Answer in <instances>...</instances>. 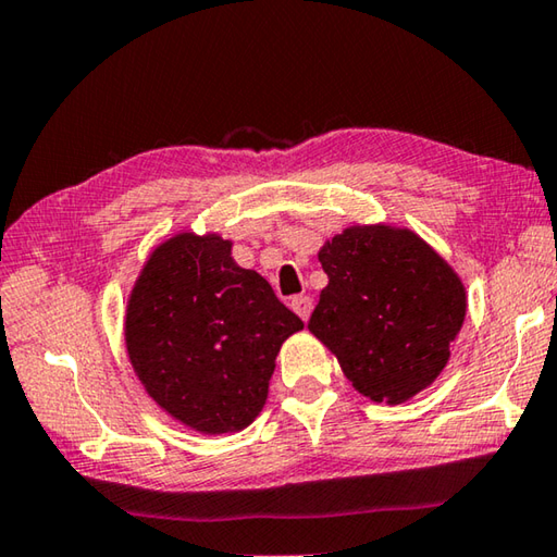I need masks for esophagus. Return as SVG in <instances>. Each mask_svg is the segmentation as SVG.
I'll return each mask as SVG.
<instances>
[{"label": "esophagus", "mask_w": 557, "mask_h": 557, "mask_svg": "<svg viewBox=\"0 0 557 557\" xmlns=\"http://www.w3.org/2000/svg\"><path fill=\"white\" fill-rule=\"evenodd\" d=\"M292 309H295V313H297L301 321H309L313 305H311V299L307 295H299V297L292 299Z\"/></svg>", "instance_id": "obj_1"}]
</instances>
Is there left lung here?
Listing matches in <instances>:
<instances>
[{"instance_id": "8db88e82", "label": "left lung", "mask_w": 557, "mask_h": 557, "mask_svg": "<svg viewBox=\"0 0 557 557\" xmlns=\"http://www.w3.org/2000/svg\"><path fill=\"white\" fill-rule=\"evenodd\" d=\"M329 275L309 331L336 356L352 387L401 404L450 360L468 295L458 272L411 228L356 224L321 246Z\"/></svg>"}]
</instances>
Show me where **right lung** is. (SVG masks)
<instances>
[{
  "instance_id": "1",
  "label": "right lung",
  "mask_w": 557,
  "mask_h": 557,
  "mask_svg": "<svg viewBox=\"0 0 557 557\" xmlns=\"http://www.w3.org/2000/svg\"><path fill=\"white\" fill-rule=\"evenodd\" d=\"M231 248L214 231H180L153 248L126 299L124 341L138 382L168 417L205 436L256 421L282 343L305 329Z\"/></svg>"
}]
</instances>
